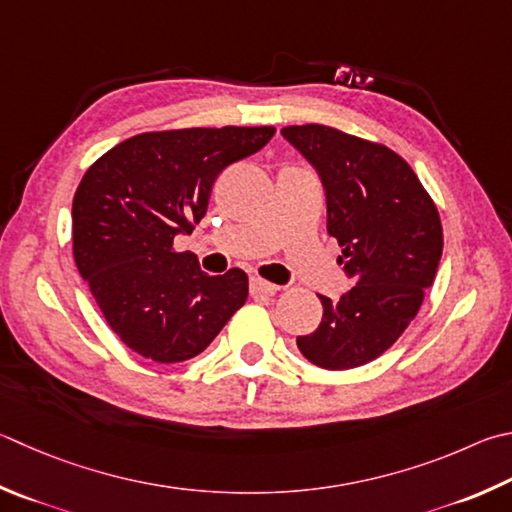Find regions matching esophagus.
I'll list each match as a JSON object with an SVG mask.
<instances>
[{
	"mask_svg": "<svg viewBox=\"0 0 512 512\" xmlns=\"http://www.w3.org/2000/svg\"><path fill=\"white\" fill-rule=\"evenodd\" d=\"M277 291H280V288H277L275 284L266 282V280H259V277H253V280H250V295H253V297H271Z\"/></svg>",
	"mask_w": 512,
	"mask_h": 512,
	"instance_id": "1",
	"label": "esophagus"
}]
</instances>
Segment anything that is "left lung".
<instances>
[{
    "mask_svg": "<svg viewBox=\"0 0 512 512\" xmlns=\"http://www.w3.org/2000/svg\"><path fill=\"white\" fill-rule=\"evenodd\" d=\"M282 136L318 170L327 230L338 239L351 291L322 302V322L297 338L322 369L376 360L410 327L443 253L441 217L418 176L394 150L327 125H291Z\"/></svg>",
    "mask_w": 512,
    "mask_h": 512,
    "instance_id": "1",
    "label": "left lung"
}]
</instances>
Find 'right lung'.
Instances as JSON below:
<instances>
[{"label": "right lung", "instance_id": "right-lung-1", "mask_svg": "<svg viewBox=\"0 0 512 512\" xmlns=\"http://www.w3.org/2000/svg\"><path fill=\"white\" fill-rule=\"evenodd\" d=\"M275 127L145 132L111 147L73 197V259L111 331L154 362L206 349L248 297V275H208L174 237L208 210L221 170L255 154Z\"/></svg>", "mask_w": 512, "mask_h": 512}]
</instances>
